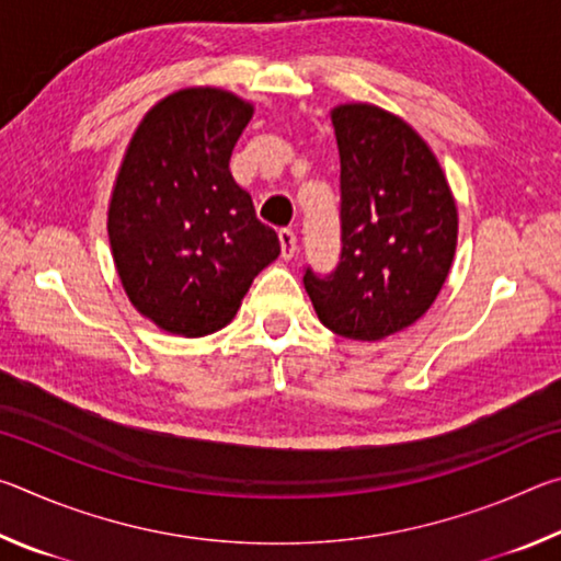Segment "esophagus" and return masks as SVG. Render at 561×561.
<instances>
[{
    "label": "esophagus",
    "instance_id": "esophagus-1",
    "mask_svg": "<svg viewBox=\"0 0 561 561\" xmlns=\"http://www.w3.org/2000/svg\"><path fill=\"white\" fill-rule=\"evenodd\" d=\"M279 244H282V257L291 260L294 252H297V234H294L289 227L279 230Z\"/></svg>",
    "mask_w": 561,
    "mask_h": 561
}]
</instances>
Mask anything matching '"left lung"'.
Masks as SVG:
<instances>
[{"label": "left lung", "mask_w": 561, "mask_h": 561, "mask_svg": "<svg viewBox=\"0 0 561 561\" xmlns=\"http://www.w3.org/2000/svg\"><path fill=\"white\" fill-rule=\"evenodd\" d=\"M341 158V254L304 289L321 324L378 341L421 319L448 277L458 207L428 144L371 103L331 111Z\"/></svg>", "instance_id": "obj_1"}]
</instances>
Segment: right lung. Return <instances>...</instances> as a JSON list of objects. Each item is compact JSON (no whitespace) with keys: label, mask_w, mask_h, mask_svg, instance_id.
<instances>
[{"label":"right lung","mask_w":561,"mask_h":561,"mask_svg":"<svg viewBox=\"0 0 561 561\" xmlns=\"http://www.w3.org/2000/svg\"><path fill=\"white\" fill-rule=\"evenodd\" d=\"M252 103L185 89L133 133L108 207L113 262L140 314L180 336L230 324L252 279L279 257V237L234 183L230 156Z\"/></svg>","instance_id":"right-lung-1"}]
</instances>
